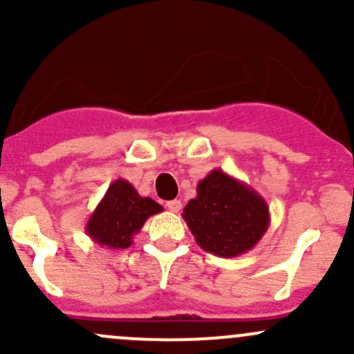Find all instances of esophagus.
Listing matches in <instances>:
<instances>
[{
  "label": "esophagus",
  "instance_id": "1",
  "mask_svg": "<svg viewBox=\"0 0 354 354\" xmlns=\"http://www.w3.org/2000/svg\"><path fill=\"white\" fill-rule=\"evenodd\" d=\"M166 207L171 210V212H180L181 202H180V200H169V202L166 203Z\"/></svg>",
  "mask_w": 354,
  "mask_h": 354
}]
</instances>
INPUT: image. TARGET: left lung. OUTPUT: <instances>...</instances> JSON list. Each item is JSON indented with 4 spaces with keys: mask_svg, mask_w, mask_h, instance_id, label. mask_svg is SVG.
Returning a JSON list of instances; mask_svg holds the SVG:
<instances>
[{
    "mask_svg": "<svg viewBox=\"0 0 354 354\" xmlns=\"http://www.w3.org/2000/svg\"><path fill=\"white\" fill-rule=\"evenodd\" d=\"M181 216L200 248L223 259L250 252L270 223L266 200L223 169H212L198 181L197 197Z\"/></svg>",
    "mask_w": 354,
    "mask_h": 354,
    "instance_id": "8db88e82",
    "label": "left lung"
}]
</instances>
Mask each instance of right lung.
Segmentation results:
<instances>
[{
	"mask_svg": "<svg viewBox=\"0 0 354 354\" xmlns=\"http://www.w3.org/2000/svg\"><path fill=\"white\" fill-rule=\"evenodd\" d=\"M162 212V205L151 197H142L127 180H116L88 217L85 233L99 246L124 250L133 243V236L145 221Z\"/></svg>",
	"mask_w": 354,
	"mask_h": 354,
	"instance_id": "1",
	"label": "right lung"
}]
</instances>
